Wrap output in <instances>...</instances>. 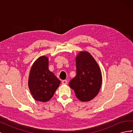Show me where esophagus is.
I'll return each instance as SVG.
<instances>
[{
	"mask_svg": "<svg viewBox=\"0 0 133 133\" xmlns=\"http://www.w3.org/2000/svg\"><path fill=\"white\" fill-rule=\"evenodd\" d=\"M68 84V81L66 80H64L62 81V84H64V85H65V84Z\"/></svg>",
	"mask_w": 133,
	"mask_h": 133,
	"instance_id": "1",
	"label": "esophagus"
}]
</instances>
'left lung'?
<instances>
[{
	"instance_id": "obj_1",
	"label": "left lung",
	"mask_w": 133,
	"mask_h": 133,
	"mask_svg": "<svg viewBox=\"0 0 133 133\" xmlns=\"http://www.w3.org/2000/svg\"><path fill=\"white\" fill-rule=\"evenodd\" d=\"M76 75L69 84L82 102H89L97 95L102 76L95 60L88 51H80L76 57Z\"/></svg>"
}]
</instances>
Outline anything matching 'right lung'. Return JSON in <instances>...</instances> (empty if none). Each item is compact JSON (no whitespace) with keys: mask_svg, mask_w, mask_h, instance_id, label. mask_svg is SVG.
<instances>
[{"mask_svg":"<svg viewBox=\"0 0 133 133\" xmlns=\"http://www.w3.org/2000/svg\"><path fill=\"white\" fill-rule=\"evenodd\" d=\"M49 60L41 56L32 65L28 87L33 98L42 102H46L53 97L60 83V80L49 70Z\"/></svg>","mask_w":133,"mask_h":133,"instance_id":"add662e5","label":"right lung"}]
</instances>
